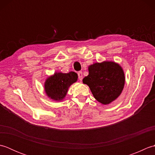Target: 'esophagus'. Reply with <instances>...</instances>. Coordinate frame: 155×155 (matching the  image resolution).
Returning <instances> with one entry per match:
<instances>
[{
	"label": "esophagus",
	"instance_id": "obj_1",
	"mask_svg": "<svg viewBox=\"0 0 155 155\" xmlns=\"http://www.w3.org/2000/svg\"><path fill=\"white\" fill-rule=\"evenodd\" d=\"M78 79L79 81L83 80V72L81 71H79L78 72Z\"/></svg>",
	"mask_w": 155,
	"mask_h": 155
}]
</instances>
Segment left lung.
Masks as SVG:
<instances>
[{
  "label": "left lung",
  "mask_w": 155,
  "mask_h": 155,
  "mask_svg": "<svg viewBox=\"0 0 155 155\" xmlns=\"http://www.w3.org/2000/svg\"><path fill=\"white\" fill-rule=\"evenodd\" d=\"M88 71L83 83L89 87L99 103L109 104L120 94L124 85V74L118 64L107 61L94 63L89 66Z\"/></svg>",
  "instance_id": "1"
}]
</instances>
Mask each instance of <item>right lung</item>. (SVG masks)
Masks as SVG:
<instances>
[{"label": "right lung", "instance_id": "obj_1", "mask_svg": "<svg viewBox=\"0 0 155 155\" xmlns=\"http://www.w3.org/2000/svg\"><path fill=\"white\" fill-rule=\"evenodd\" d=\"M78 75L74 72L68 73H55L45 82V92L51 98L55 101L63 99L68 87L77 81Z\"/></svg>", "mask_w": 155, "mask_h": 155}]
</instances>
